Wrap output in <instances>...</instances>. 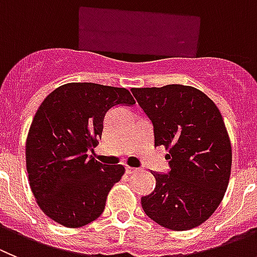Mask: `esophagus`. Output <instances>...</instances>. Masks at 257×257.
<instances>
[{
  "label": "esophagus",
  "mask_w": 257,
  "mask_h": 257,
  "mask_svg": "<svg viewBox=\"0 0 257 257\" xmlns=\"http://www.w3.org/2000/svg\"><path fill=\"white\" fill-rule=\"evenodd\" d=\"M125 170H126V173H128V174H131V173H134V172H137V169L132 168V166H126Z\"/></svg>",
  "instance_id": "1"
}]
</instances>
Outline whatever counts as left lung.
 Instances as JSON below:
<instances>
[{
	"label": "left lung",
	"mask_w": 257,
	"mask_h": 257,
	"mask_svg": "<svg viewBox=\"0 0 257 257\" xmlns=\"http://www.w3.org/2000/svg\"><path fill=\"white\" fill-rule=\"evenodd\" d=\"M151 120L155 146L169 149L166 173L141 198L143 211L172 230H188L209 219L224 197L232 147L219 108L203 92L182 84L133 88Z\"/></svg>",
	"instance_id": "left-lung-1"
}]
</instances>
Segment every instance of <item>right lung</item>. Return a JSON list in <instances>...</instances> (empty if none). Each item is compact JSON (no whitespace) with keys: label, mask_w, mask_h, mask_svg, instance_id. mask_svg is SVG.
I'll list each match as a JSON object with an SVG mask.
<instances>
[{"label":"right lung","mask_w":257,"mask_h":257,"mask_svg":"<svg viewBox=\"0 0 257 257\" xmlns=\"http://www.w3.org/2000/svg\"><path fill=\"white\" fill-rule=\"evenodd\" d=\"M134 103L128 89L96 83H68L41 103L25 157L32 192L48 218L79 228L102 214L108 192L125 169L98 163L88 151L102 136L108 110Z\"/></svg>","instance_id":"right-lung-1"}]
</instances>
